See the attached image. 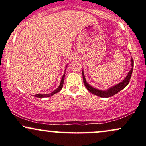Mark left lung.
<instances>
[{"mask_svg": "<svg viewBox=\"0 0 146 146\" xmlns=\"http://www.w3.org/2000/svg\"><path fill=\"white\" fill-rule=\"evenodd\" d=\"M131 69L129 72L126 77L123 79V82H120L119 84L111 87V88H110L109 89H108L107 90H100L96 89V88H93V87L90 86V84H88V82H86V78H85L84 71H82L83 81H84V84L85 85V86L86 87L87 90H88L90 92H91L92 94H93L96 95L98 96L102 97V98H108V97L112 96L115 95L116 94H117L118 92L121 91L123 89H124L125 87L129 84V83L131 77V74L133 72V60L132 58H131Z\"/></svg>", "mask_w": 146, "mask_h": 146, "instance_id": "1", "label": "left lung"}]
</instances>
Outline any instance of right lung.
<instances>
[{"instance_id": "right-lung-1", "label": "right lung", "mask_w": 146, "mask_h": 146, "mask_svg": "<svg viewBox=\"0 0 146 146\" xmlns=\"http://www.w3.org/2000/svg\"><path fill=\"white\" fill-rule=\"evenodd\" d=\"M64 75L65 74L64 73V75H62V77L61 79V81H60V86L58 87V88H57L56 90H55L54 92H52V93L50 94H38L35 95V96L37 97V98H44V97H50L51 96L55 94L58 93V92H60V90H61L62 86H63V83H64Z\"/></svg>"}]
</instances>
